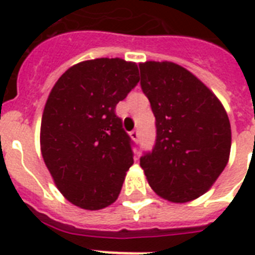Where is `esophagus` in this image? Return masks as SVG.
Returning a JSON list of instances; mask_svg holds the SVG:
<instances>
[{
	"mask_svg": "<svg viewBox=\"0 0 255 255\" xmlns=\"http://www.w3.org/2000/svg\"><path fill=\"white\" fill-rule=\"evenodd\" d=\"M129 136H131V137H132V140H135V141H139L140 132L137 131V129H135V131H132L131 133H129Z\"/></svg>",
	"mask_w": 255,
	"mask_h": 255,
	"instance_id": "esophagus-1",
	"label": "esophagus"
}]
</instances>
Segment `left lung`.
Segmentation results:
<instances>
[{
	"instance_id": "obj_1",
	"label": "left lung",
	"mask_w": 255,
	"mask_h": 255,
	"mask_svg": "<svg viewBox=\"0 0 255 255\" xmlns=\"http://www.w3.org/2000/svg\"><path fill=\"white\" fill-rule=\"evenodd\" d=\"M139 67L141 90L156 118V143L140 157V167L160 197L192 201L210 189L228 164V114L217 96L181 66L149 61Z\"/></svg>"
}]
</instances>
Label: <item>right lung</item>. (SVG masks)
I'll return each instance as SVG.
<instances>
[{
  "mask_svg": "<svg viewBox=\"0 0 255 255\" xmlns=\"http://www.w3.org/2000/svg\"><path fill=\"white\" fill-rule=\"evenodd\" d=\"M137 83L136 63L98 58L70 67L50 92L41 123L42 157L74 205L103 209L119 196L133 152L115 108Z\"/></svg>",
  "mask_w": 255,
  "mask_h": 255,
  "instance_id": "right-lung-1",
  "label": "right lung"
}]
</instances>
